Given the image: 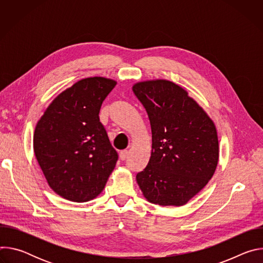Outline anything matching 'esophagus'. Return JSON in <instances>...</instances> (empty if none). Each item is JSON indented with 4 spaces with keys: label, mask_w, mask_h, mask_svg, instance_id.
I'll use <instances>...</instances> for the list:
<instances>
[{
    "label": "esophagus",
    "mask_w": 263,
    "mask_h": 263,
    "mask_svg": "<svg viewBox=\"0 0 263 263\" xmlns=\"http://www.w3.org/2000/svg\"><path fill=\"white\" fill-rule=\"evenodd\" d=\"M128 151L127 149H123V151H121L120 152V158H121V160H125L127 157H128Z\"/></svg>",
    "instance_id": "esophagus-1"
}]
</instances>
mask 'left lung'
<instances>
[{
	"mask_svg": "<svg viewBox=\"0 0 263 263\" xmlns=\"http://www.w3.org/2000/svg\"><path fill=\"white\" fill-rule=\"evenodd\" d=\"M132 90L144 107L152 130L151 157L136 175L139 189L149 203L185 205L215 172V126L189 92L174 82L143 81Z\"/></svg>",
	"mask_w": 263,
	"mask_h": 263,
	"instance_id": "left-lung-1",
	"label": "left lung"
}]
</instances>
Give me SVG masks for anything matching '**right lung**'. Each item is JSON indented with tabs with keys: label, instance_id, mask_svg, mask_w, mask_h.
I'll list each match as a JSON object with an SVG mask.
<instances>
[{
	"label": "right lung",
	"instance_id": "1",
	"mask_svg": "<svg viewBox=\"0 0 263 263\" xmlns=\"http://www.w3.org/2000/svg\"><path fill=\"white\" fill-rule=\"evenodd\" d=\"M116 85L104 77L78 81L55 98L35 127V157L49 186L66 200L97 198L116 167L119 155L99 118Z\"/></svg>",
	"mask_w": 263,
	"mask_h": 263
}]
</instances>
